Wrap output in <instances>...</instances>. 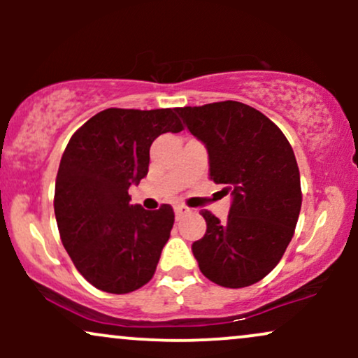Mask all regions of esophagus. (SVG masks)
I'll return each instance as SVG.
<instances>
[{
	"mask_svg": "<svg viewBox=\"0 0 358 358\" xmlns=\"http://www.w3.org/2000/svg\"><path fill=\"white\" fill-rule=\"evenodd\" d=\"M188 212H190V208L185 207V205H176V207H175V215H176V219H180V217H183L185 213H188Z\"/></svg>",
	"mask_w": 358,
	"mask_h": 358,
	"instance_id": "1",
	"label": "esophagus"
}]
</instances>
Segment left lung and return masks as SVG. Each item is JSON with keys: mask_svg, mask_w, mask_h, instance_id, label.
<instances>
[{"mask_svg": "<svg viewBox=\"0 0 358 358\" xmlns=\"http://www.w3.org/2000/svg\"><path fill=\"white\" fill-rule=\"evenodd\" d=\"M176 113L207 148L210 180L224 183V192L232 195L225 222L200 212L207 232L192 244L193 256L215 285H254L281 261L301 210L293 148L269 117L242 102H213Z\"/></svg>", "mask_w": 358, "mask_h": 358, "instance_id": "obj_1", "label": "left lung"}]
</instances>
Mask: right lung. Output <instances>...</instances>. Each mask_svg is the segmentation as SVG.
<instances>
[{"label": "right lung", "instance_id": "right-lung-1", "mask_svg": "<svg viewBox=\"0 0 358 358\" xmlns=\"http://www.w3.org/2000/svg\"><path fill=\"white\" fill-rule=\"evenodd\" d=\"M182 129L175 109L110 108L79 127L65 148L53 199L57 225L73 266L97 289L124 294L153 278L173 208L145 210L129 203L127 190L148 175L151 143Z\"/></svg>", "mask_w": 358, "mask_h": 358}]
</instances>
